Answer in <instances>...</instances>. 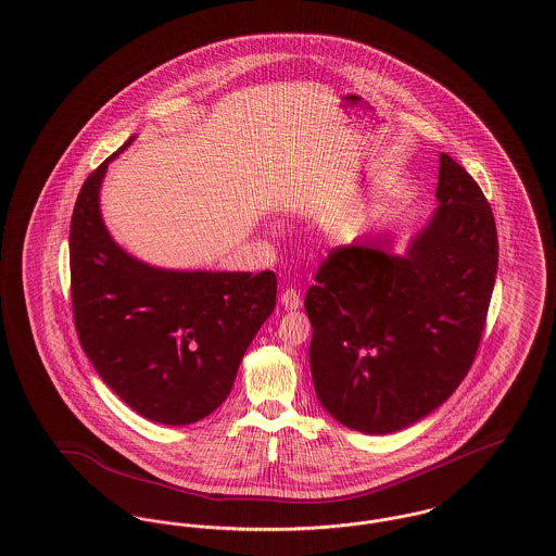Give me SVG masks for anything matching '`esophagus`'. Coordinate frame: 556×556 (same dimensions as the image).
Masks as SVG:
<instances>
[{
    "label": "esophagus",
    "mask_w": 556,
    "mask_h": 556,
    "mask_svg": "<svg viewBox=\"0 0 556 556\" xmlns=\"http://www.w3.org/2000/svg\"><path fill=\"white\" fill-rule=\"evenodd\" d=\"M281 304H283V308H286V311H295V308H300V304H302V300H300V292H298V290H292V288H288V290L281 294Z\"/></svg>",
    "instance_id": "obj_1"
}]
</instances>
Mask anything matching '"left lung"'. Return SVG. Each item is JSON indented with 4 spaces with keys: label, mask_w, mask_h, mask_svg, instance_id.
I'll list each match as a JSON object with an SVG mask.
<instances>
[{
    "label": "left lung",
    "mask_w": 556,
    "mask_h": 556,
    "mask_svg": "<svg viewBox=\"0 0 556 556\" xmlns=\"http://www.w3.org/2000/svg\"><path fill=\"white\" fill-rule=\"evenodd\" d=\"M437 201L405 254L389 237L336 248L304 298L317 399L365 434L403 430L443 405L483 336L497 273L490 203L445 153Z\"/></svg>",
    "instance_id": "1"
}]
</instances>
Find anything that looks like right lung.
<instances>
[{"instance_id": "add662e5", "label": "right lung", "mask_w": 556, "mask_h": 556, "mask_svg": "<svg viewBox=\"0 0 556 556\" xmlns=\"http://www.w3.org/2000/svg\"><path fill=\"white\" fill-rule=\"evenodd\" d=\"M84 182L71 218V298L77 336L102 382L157 425H193L229 396L239 363L275 311L273 270L220 273L157 268L109 235L100 185Z\"/></svg>"}]
</instances>
